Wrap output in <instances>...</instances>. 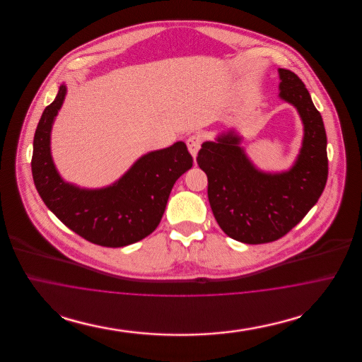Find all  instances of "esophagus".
Returning a JSON list of instances; mask_svg holds the SVG:
<instances>
[{"mask_svg": "<svg viewBox=\"0 0 362 362\" xmlns=\"http://www.w3.org/2000/svg\"><path fill=\"white\" fill-rule=\"evenodd\" d=\"M201 145H202L201 136H191V137L187 138V148H189V152L194 158L197 157L198 151L201 149Z\"/></svg>", "mask_w": 362, "mask_h": 362, "instance_id": "34e87169", "label": "esophagus"}]
</instances>
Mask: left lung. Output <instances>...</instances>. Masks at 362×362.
Instances as JSON below:
<instances>
[{"label": "left lung", "instance_id": "left-lung-1", "mask_svg": "<svg viewBox=\"0 0 362 362\" xmlns=\"http://www.w3.org/2000/svg\"><path fill=\"white\" fill-rule=\"evenodd\" d=\"M279 98L293 104L304 124L300 155L289 171L262 173L229 132L204 142L197 163L207 175V197L225 233L245 244L281 239L320 198L328 176L327 137L320 112L301 78L279 69Z\"/></svg>", "mask_w": 362, "mask_h": 362}]
</instances>
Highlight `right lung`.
Listing matches in <instances>:
<instances>
[{"mask_svg": "<svg viewBox=\"0 0 362 362\" xmlns=\"http://www.w3.org/2000/svg\"><path fill=\"white\" fill-rule=\"evenodd\" d=\"M66 95H58L37 123L33 152L35 187L46 206L78 236L103 247H124L142 240L160 224L175 182L192 167L185 142L142 156L112 186L86 189L66 183L57 173L50 134Z\"/></svg>", "mask_w": 362, "mask_h": 362, "instance_id": "add662e5", "label": "right lung"}]
</instances>
